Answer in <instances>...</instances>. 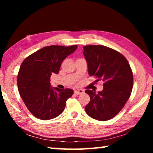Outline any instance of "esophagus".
<instances>
[{"instance_id":"1","label":"esophagus","mask_w":153,"mask_h":153,"mask_svg":"<svg viewBox=\"0 0 153 153\" xmlns=\"http://www.w3.org/2000/svg\"><path fill=\"white\" fill-rule=\"evenodd\" d=\"M82 93H84V90H79V89H77L74 91V94H76V95H79V94H81Z\"/></svg>"}]
</instances>
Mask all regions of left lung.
<instances>
[{"instance_id":"obj_1","label":"left lung","mask_w":153,"mask_h":153,"mask_svg":"<svg viewBox=\"0 0 153 153\" xmlns=\"http://www.w3.org/2000/svg\"><path fill=\"white\" fill-rule=\"evenodd\" d=\"M83 48L90 76L97 77V82H104L102 91L86 90L90 100L85 111L97 120H111L120 113L131 95L134 79L130 65L123 55L107 46L88 45Z\"/></svg>"}]
</instances>
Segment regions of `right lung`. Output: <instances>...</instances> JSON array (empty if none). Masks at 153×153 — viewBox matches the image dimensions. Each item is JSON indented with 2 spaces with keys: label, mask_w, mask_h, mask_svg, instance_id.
Listing matches in <instances>:
<instances>
[{
  "label": "right lung",
  "mask_w": 153,
  "mask_h": 153,
  "mask_svg": "<svg viewBox=\"0 0 153 153\" xmlns=\"http://www.w3.org/2000/svg\"><path fill=\"white\" fill-rule=\"evenodd\" d=\"M77 47L45 46L22 62L17 75L18 90L27 109L36 117L49 120L63 112L67 100L74 91L51 87V76L59 74L62 62Z\"/></svg>",
  "instance_id": "1"
}]
</instances>
